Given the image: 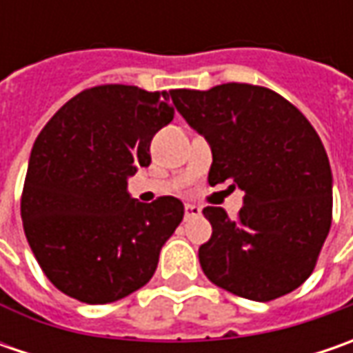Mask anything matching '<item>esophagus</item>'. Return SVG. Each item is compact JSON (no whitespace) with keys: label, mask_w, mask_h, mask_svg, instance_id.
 Here are the masks:
<instances>
[{"label":"esophagus","mask_w":353,"mask_h":353,"mask_svg":"<svg viewBox=\"0 0 353 353\" xmlns=\"http://www.w3.org/2000/svg\"><path fill=\"white\" fill-rule=\"evenodd\" d=\"M202 214V210L194 206V204H186L184 206V220H190V218H198Z\"/></svg>","instance_id":"esophagus-1"}]
</instances>
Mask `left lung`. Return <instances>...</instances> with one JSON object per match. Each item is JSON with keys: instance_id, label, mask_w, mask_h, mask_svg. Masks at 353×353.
<instances>
[{"instance_id": "obj_1", "label": "left lung", "mask_w": 353, "mask_h": 353, "mask_svg": "<svg viewBox=\"0 0 353 353\" xmlns=\"http://www.w3.org/2000/svg\"><path fill=\"white\" fill-rule=\"evenodd\" d=\"M179 114L210 143V186L245 192L236 220L202 214L212 237L200 245L204 275L237 296L267 303L299 289L332 225V170L319 133L273 90L228 82L170 90Z\"/></svg>"}]
</instances>
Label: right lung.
<instances>
[{
  "mask_svg": "<svg viewBox=\"0 0 353 353\" xmlns=\"http://www.w3.org/2000/svg\"><path fill=\"white\" fill-rule=\"evenodd\" d=\"M169 92L103 84L50 117L31 151L21 194L27 241L47 279L86 305L114 303L149 283L183 222L179 198L143 204L128 179L151 163V139L172 121Z\"/></svg>",
  "mask_w": 353,
  "mask_h": 353,
  "instance_id": "obj_1",
  "label": "right lung"
}]
</instances>
